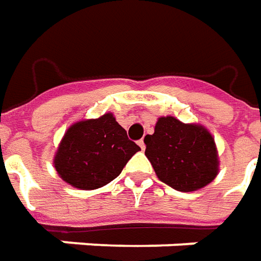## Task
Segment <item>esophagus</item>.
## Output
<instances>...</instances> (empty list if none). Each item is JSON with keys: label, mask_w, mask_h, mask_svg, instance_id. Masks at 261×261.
<instances>
[{"label": "esophagus", "mask_w": 261, "mask_h": 261, "mask_svg": "<svg viewBox=\"0 0 261 261\" xmlns=\"http://www.w3.org/2000/svg\"><path fill=\"white\" fill-rule=\"evenodd\" d=\"M139 146H140V148H141V150H146V144H144V140H143V139L139 140Z\"/></svg>", "instance_id": "obj_1"}]
</instances>
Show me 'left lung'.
<instances>
[{
  "instance_id": "obj_1",
  "label": "left lung",
  "mask_w": 261,
  "mask_h": 261,
  "mask_svg": "<svg viewBox=\"0 0 261 261\" xmlns=\"http://www.w3.org/2000/svg\"><path fill=\"white\" fill-rule=\"evenodd\" d=\"M146 156L158 177L180 192L198 191L218 173V153L211 133L175 117H160L144 137Z\"/></svg>"
}]
</instances>
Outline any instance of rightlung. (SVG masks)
Instances as JSON below:
<instances>
[{
  "mask_svg": "<svg viewBox=\"0 0 261 261\" xmlns=\"http://www.w3.org/2000/svg\"><path fill=\"white\" fill-rule=\"evenodd\" d=\"M140 147L113 114L75 122L65 133L55 156L59 176L82 191L98 189L121 173Z\"/></svg>",
  "mask_w": 261,
  "mask_h": 261,
  "instance_id": "right-lung-1",
  "label": "right lung"
}]
</instances>
